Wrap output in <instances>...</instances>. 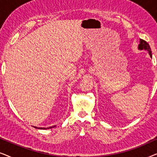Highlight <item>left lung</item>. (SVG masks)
<instances>
[{"label":"left lung","instance_id":"8db88e82","mask_svg":"<svg viewBox=\"0 0 157 157\" xmlns=\"http://www.w3.org/2000/svg\"><path fill=\"white\" fill-rule=\"evenodd\" d=\"M138 48L139 50H147L148 52H149L150 56L152 57V55H151V48H150L149 44L147 41H145L144 40H142V39H140V44L139 45V47Z\"/></svg>","mask_w":157,"mask_h":157}]
</instances>
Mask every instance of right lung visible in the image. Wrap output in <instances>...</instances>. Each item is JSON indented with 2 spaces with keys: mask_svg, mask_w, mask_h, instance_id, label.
I'll return each instance as SVG.
<instances>
[{
  "mask_svg": "<svg viewBox=\"0 0 157 157\" xmlns=\"http://www.w3.org/2000/svg\"><path fill=\"white\" fill-rule=\"evenodd\" d=\"M56 126H50V127H48V128H40V129H47V128H53V127H55ZM34 127L35 128H37V127H36V126H34Z\"/></svg>",
  "mask_w": 157,
  "mask_h": 157,
  "instance_id": "right-lung-1",
  "label": "right lung"
}]
</instances>
